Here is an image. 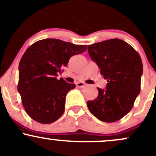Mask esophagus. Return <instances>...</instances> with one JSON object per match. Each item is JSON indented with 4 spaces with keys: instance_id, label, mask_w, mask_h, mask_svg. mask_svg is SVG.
<instances>
[{
    "instance_id": "1",
    "label": "esophagus",
    "mask_w": 156,
    "mask_h": 156,
    "mask_svg": "<svg viewBox=\"0 0 156 156\" xmlns=\"http://www.w3.org/2000/svg\"><path fill=\"white\" fill-rule=\"evenodd\" d=\"M87 85L85 83H83V82H78V83H76V86L79 88H82V87H84L85 86Z\"/></svg>"
}]
</instances>
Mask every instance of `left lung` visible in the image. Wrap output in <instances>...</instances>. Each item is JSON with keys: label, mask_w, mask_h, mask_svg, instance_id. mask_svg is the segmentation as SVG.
<instances>
[{"label": "left lung", "mask_w": 156, "mask_h": 156, "mask_svg": "<svg viewBox=\"0 0 156 156\" xmlns=\"http://www.w3.org/2000/svg\"><path fill=\"white\" fill-rule=\"evenodd\" d=\"M88 53L107 80L106 89L87 102L89 112L105 122H114L131 110L141 91L143 65L137 51L125 41L112 39L88 45Z\"/></svg>", "instance_id": "1"}]
</instances>
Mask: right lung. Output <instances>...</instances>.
Segmentation results:
<instances>
[{"mask_svg": "<svg viewBox=\"0 0 156 156\" xmlns=\"http://www.w3.org/2000/svg\"><path fill=\"white\" fill-rule=\"evenodd\" d=\"M87 48L57 39H42L27 48L19 64L17 90L31 119L50 124L64 114L66 95L76 84L57 77L73 55Z\"/></svg>", "mask_w": 156, "mask_h": 156, "instance_id": "obj_1", "label": "right lung"}]
</instances>
